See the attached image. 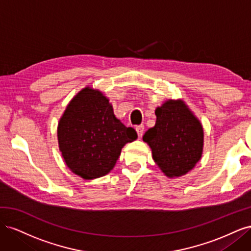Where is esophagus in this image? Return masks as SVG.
<instances>
[{"mask_svg": "<svg viewBox=\"0 0 251 251\" xmlns=\"http://www.w3.org/2000/svg\"><path fill=\"white\" fill-rule=\"evenodd\" d=\"M136 132H137L138 134V137H142L143 135V132H144V126L143 125H140V126H136Z\"/></svg>", "mask_w": 251, "mask_h": 251, "instance_id": "esophagus-1", "label": "esophagus"}]
</instances>
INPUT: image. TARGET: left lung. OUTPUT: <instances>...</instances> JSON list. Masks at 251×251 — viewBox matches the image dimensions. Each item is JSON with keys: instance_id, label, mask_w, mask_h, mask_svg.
<instances>
[{"instance_id": "8db88e82", "label": "left lung", "mask_w": 251, "mask_h": 251, "mask_svg": "<svg viewBox=\"0 0 251 251\" xmlns=\"http://www.w3.org/2000/svg\"><path fill=\"white\" fill-rule=\"evenodd\" d=\"M156 124L143 135L159 169L169 178L184 176L202 157L201 121L182 100H168L155 110Z\"/></svg>"}]
</instances>
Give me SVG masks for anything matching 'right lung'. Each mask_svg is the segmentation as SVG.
<instances>
[{"instance_id": "obj_1", "label": "right lung", "mask_w": 251, "mask_h": 251, "mask_svg": "<svg viewBox=\"0 0 251 251\" xmlns=\"http://www.w3.org/2000/svg\"><path fill=\"white\" fill-rule=\"evenodd\" d=\"M137 137L133 127L115 116L109 98L89 86L68 103L57 126L58 148L66 165L86 180L109 174L121 149Z\"/></svg>"}]
</instances>
